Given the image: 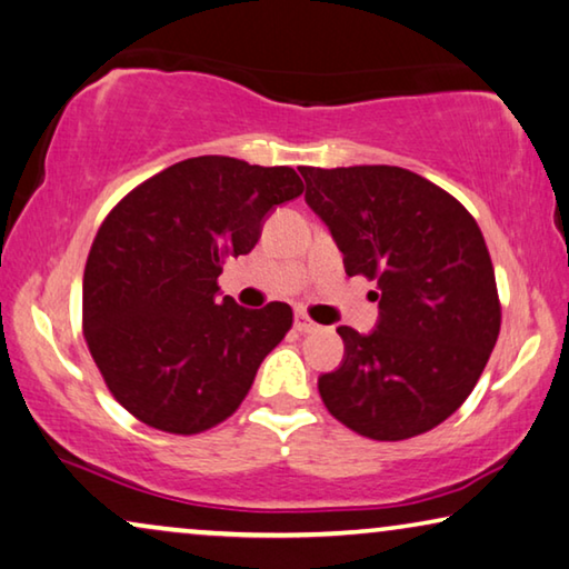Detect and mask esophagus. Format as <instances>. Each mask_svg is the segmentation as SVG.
Segmentation results:
<instances>
[{
	"label": "esophagus",
	"mask_w": 569,
	"mask_h": 569,
	"mask_svg": "<svg viewBox=\"0 0 569 569\" xmlns=\"http://www.w3.org/2000/svg\"><path fill=\"white\" fill-rule=\"evenodd\" d=\"M295 330H300V333H315V330H320V326L310 318V315L297 312L295 315Z\"/></svg>",
	"instance_id": "1"
}]
</instances>
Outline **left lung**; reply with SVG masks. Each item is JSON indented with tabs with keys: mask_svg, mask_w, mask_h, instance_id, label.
Returning a JSON list of instances; mask_svg holds the SVG:
<instances>
[{
	"mask_svg": "<svg viewBox=\"0 0 569 569\" xmlns=\"http://www.w3.org/2000/svg\"><path fill=\"white\" fill-rule=\"evenodd\" d=\"M305 200L379 287L369 336L340 326L346 358L318 391L348 430L409 440L468 399L501 330L491 254L476 218L422 174L391 164L300 168Z\"/></svg>",
	"mask_w": 569,
	"mask_h": 569,
	"instance_id": "8db88e82",
	"label": "left lung"
}]
</instances>
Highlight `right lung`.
<instances>
[{"label":"right lung","instance_id":"right-lung-1","mask_svg":"<svg viewBox=\"0 0 569 569\" xmlns=\"http://www.w3.org/2000/svg\"><path fill=\"white\" fill-rule=\"evenodd\" d=\"M302 190L292 168L206 154L152 174L103 218L86 259L83 338L111 397L139 422L198 435L239 409L292 328V308L221 300L218 274Z\"/></svg>","mask_w":569,"mask_h":569}]
</instances>
